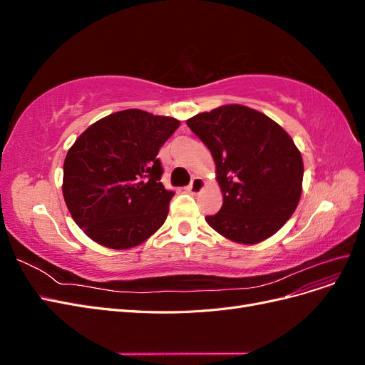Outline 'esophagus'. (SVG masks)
Masks as SVG:
<instances>
[{
	"instance_id": "obj_1",
	"label": "esophagus",
	"mask_w": 365,
	"mask_h": 365,
	"mask_svg": "<svg viewBox=\"0 0 365 365\" xmlns=\"http://www.w3.org/2000/svg\"><path fill=\"white\" fill-rule=\"evenodd\" d=\"M202 187H204L202 178H200V176H195V178L190 182V185H189V190L192 193H200L202 190Z\"/></svg>"
}]
</instances>
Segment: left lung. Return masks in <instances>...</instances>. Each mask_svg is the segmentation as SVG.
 Returning <instances> with one entry per match:
<instances>
[{"mask_svg":"<svg viewBox=\"0 0 365 365\" xmlns=\"http://www.w3.org/2000/svg\"><path fill=\"white\" fill-rule=\"evenodd\" d=\"M212 152L224 202L207 224L237 244L268 239L286 224L302 196L303 160L280 125L242 105L187 120Z\"/></svg>","mask_w":365,"mask_h":365,"instance_id":"left-lung-1","label":"left lung"}]
</instances>
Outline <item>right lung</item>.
I'll list each match as a JSON object with an SVG mask.
<instances>
[{
	"instance_id": "1",
	"label": "right lung",
	"mask_w": 365,
	"mask_h": 365,
	"mask_svg": "<svg viewBox=\"0 0 365 365\" xmlns=\"http://www.w3.org/2000/svg\"><path fill=\"white\" fill-rule=\"evenodd\" d=\"M180 121L126 109L96 121L63 161V200L74 222L113 250L140 245L164 224L173 192L161 182L160 148Z\"/></svg>"
}]
</instances>
